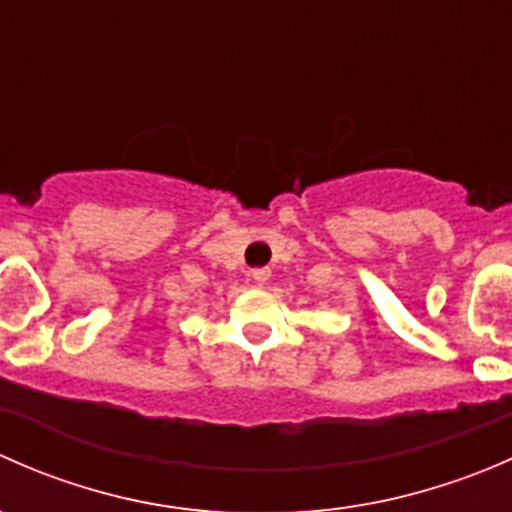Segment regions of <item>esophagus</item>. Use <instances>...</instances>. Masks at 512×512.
<instances>
[{
    "instance_id": "1",
    "label": "esophagus",
    "mask_w": 512,
    "mask_h": 512,
    "mask_svg": "<svg viewBox=\"0 0 512 512\" xmlns=\"http://www.w3.org/2000/svg\"><path fill=\"white\" fill-rule=\"evenodd\" d=\"M252 280H255L257 285H265V282L270 280V270H267V267H255V270H252Z\"/></svg>"
}]
</instances>
